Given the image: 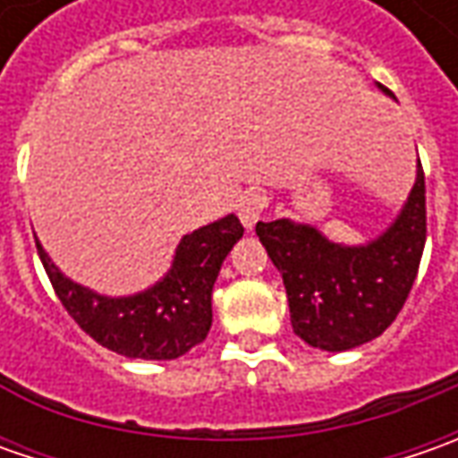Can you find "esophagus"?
Masks as SVG:
<instances>
[{"mask_svg": "<svg viewBox=\"0 0 458 458\" xmlns=\"http://www.w3.org/2000/svg\"><path fill=\"white\" fill-rule=\"evenodd\" d=\"M265 208H267V196H262V193H247V196H242V201L237 206L239 219H242V224L247 229H252L257 221H259Z\"/></svg>", "mask_w": 458, "mask_h": 458, "instance_id": "34e87169", "label": "esophagus"}]
</instances>
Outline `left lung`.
Masks as SVG:
<instances>
[{
  "label": "left lung",
  "instance_id": "left-lung-1",
  "mask_svg": "<svg viewBox=\"0 0 458 458\" xmlns=\"http://www.w3.org/2000/svg\"><path fill=\"white\" fill-rule=\"evenodd\" d=\"M255 232L283 275L293 331L326 352L354 349L395 321L413 288L426 244L423 167L395 224L367 247L334 244L288 219L257 221Z\"/></svg>",
  "mask_w": 458,
  "mask_h": 458
}]
</instances>
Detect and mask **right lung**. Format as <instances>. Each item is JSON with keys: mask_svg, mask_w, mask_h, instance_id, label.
Returning <instances> with one entry per match:
<instances>
[{"mask_svg": "<svg viewBox=\"0 0 458 458\" xmlns=\"http://www.w3.org/2000/svg\"><path fill=\"white\" fill-rule=\"evenodd\" d=\"M242 234L244 226L234 214L185 234L170 273L130 298L81 288L50 262L38 239L35 247L58 301L94 342L130 360H178L206 339L216 275Z\"/></svg>", "mask_w": 458, "mask_h": 458, "instance_id": "add662e5", "label": "right lung"}]
</instances>
